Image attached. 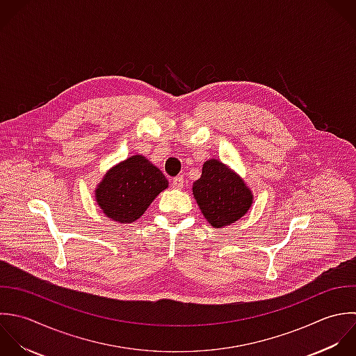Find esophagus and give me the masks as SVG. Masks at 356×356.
<instances>
[{
	"mask_svg": "<svg viewBox=\"0 0 356 356\" xmlns=\"http://www.w3.org/2000/svg\"><path fill=\"white\" fill-rule=\"evenodd\" d=\"M172 186H173V188H183V186H184V179H183V176H176V177H173Z\"/></svg>",
	"mask_w": 356,
	"mask_h": 356,
	"instance_id": "obj_1",
	"label": "esophagus"
}]
</instances>
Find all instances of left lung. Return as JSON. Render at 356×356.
I'll return each instance as SVG.
<instances>
[{"label":"left lung","mask_w":356,"mask_h":356,"mask_svg":"<svg viewBox=\"0 0 356 356\" xmlns=\"http://www.w3.org/2000/svg\"><path fill=\"white\" fill-rule=\"evenodd\" d=\"M193 194L213 227L234 223L252 204V194L244 181L216 159L204 163L201 177L193 184Z\"/></svg>","instance_id":"1"}]
</instances>
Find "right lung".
Returning <instances> with one entry per match:
<instances>
[{
	"label": "right lung",
	"instance_id": "1",
	"mask_svg": "<svg viewBox=\"0 0 356 356\" xmlns=\"http://www.w3.org/2000/svg\"><path fill=\"white\" fill-rule=\"evenodd\" d=\"M166 187L165 175L143 155H134L104 176L95 197L108 218L119 223H131Z\"/></svg>",
	"mask_w": 356,
	"mask_h": 356
}]
</instances>
